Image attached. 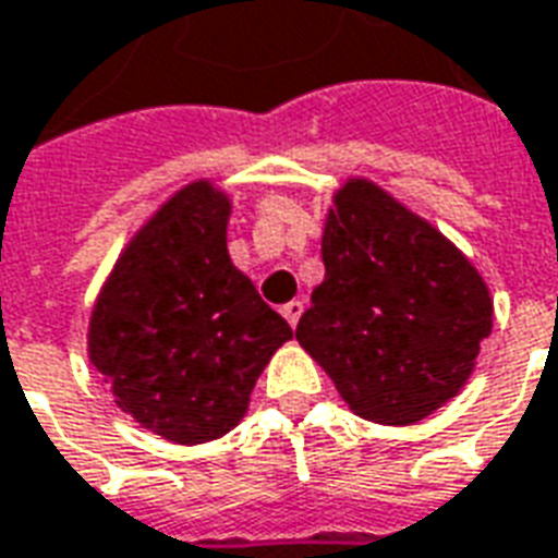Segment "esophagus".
<instances>
[{
    "instance_id": "obj_1",
    "label": "esophagus",
    "mask_w": 558,
    "mask_h": 558,
    "mask_svg": "<svg viewBox=\"0 0 558 558\" xmlns=\"http://www.w3.org/2000/svg\"><path fill=\"white\" fill-rule=\"evenodd\" d=\"M280 314L287 316V323H290V326L295 328V326H299V319H302V314H304V304L302 302L283 304V311H280Z\"/></svg>"
}]
</instances>
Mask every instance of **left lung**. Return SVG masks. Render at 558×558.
<instances>
[{
  "instance_id": "1",
  "label": "left lung",
  "mask_w": 558,
  "mask_h": 558,
  "mask_svg": "<svg viewBox=\"0 0 558 558\" xmlns=\"http://www.w3.org/2000/svg\"><path fill=\"white\" fill-rule=\"evenodd\" d=\"M323 263L295 340L350 410L403 427L457 398L493 331L490 290L469 256L379 184L347 179Z\"/></svg>"
}]
</instances>
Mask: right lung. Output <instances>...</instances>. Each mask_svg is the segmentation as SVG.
<instances>
[{
  "label": "right lung",
  "instance_id": "add662e5",
  "mask_svg": "<svg viewBox=\"0 0 558 558\" xmlns=\"http://www.w3.org/2000/svg\"><path fill=\"white\" fill-rule=\"evenodd\" d=\"M230 196L184 184L134 232L89 316V362L116 407L175 445L211 442L247 412L292 338L227 251Z\"/></svg>",
  "mask_w": 558,
  "mask_h": 558
}]
</instances>
